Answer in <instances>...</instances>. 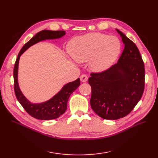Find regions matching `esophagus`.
Segmentation results:
<instances>
[{
	"label": "esophagus",
	"mask_w": 158,
	"mask_h": 158,
	"mask_svg": "<svg viewBox=\"0 0 158 158\" xmlns=\"http://www.w3.org/2000/svg\"><path fill=\"white\" fill-rule=\"evenodd\" d=\"M80 80L82 82H85L88 80V76L86 74H82L80 76Z\"/></svg>",
	"instance_id": "1"
}]
</instances>
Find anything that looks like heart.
<instances>
[{
	"label": "heart",
	"instance_id": "heart-1",
	"mask_svg": "<svg viewBox=\"0 0 158 158\" xmlns=\"http://www.w3.org/2000/svg\"><path fill=\"white\" fill-rule=\"evenodd\" d=\"M121 49L117 37L101 33H90L75 37L68 45L70 55L82 63L90 60V68L95 72L108 69L116 60Z\"/></svg>",
	"mask_w": 158,
	"mask_h": 158
}]
</instances>
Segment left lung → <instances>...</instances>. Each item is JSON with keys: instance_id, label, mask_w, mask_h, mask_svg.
Returning <instances> with one entry per match:
<instances>
[{"instance_id": "8db88e82", "label": "left lung", "mask_w": 158, "mask_h": 158, "mask_svg": "<svg viewBox=\"0 0 158 158\" xmlns=\"http://www.w3.org/2000/svg\"><path fill=\"white\" fill-rule=\"evenodd\" d=\"M125 48L117 63L99 73H91L90 105L104 119L116 120L127 116L140 101L144 90V62L138 47L116 29Z\"/></svg>"}]
</instances>
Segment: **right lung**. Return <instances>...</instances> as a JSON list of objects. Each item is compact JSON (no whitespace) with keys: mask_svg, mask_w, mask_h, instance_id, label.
<instances>
[{"mask_svg":"<svg viewBox=\"0 0 158 158\" xmlns=\"http://www.w3.org/2000/svg\"><path fill=\"white\" fill-rule=\"evenodd\" d=\"M65 33V31H51L47 30L38 32L35 35L33 36L29 41H27L23 46L19 52L15 64H14V87L16 97L23 109L26 110V111L31 117L37 119L51 120V119L59 118L61 114H63L67 109V102L70 95L74 90L78 88L80 84V78L65 84L60 92L48 101L40 103H32L23 95L19 88L18 81L19 60H20V56L24 51L31 45L45 40L59 39V38L64 36Z\"/></svg>","mask_w":158,"mask_h":158,"instance_id":"obj_1","label":"right lung"}]
</instances>
